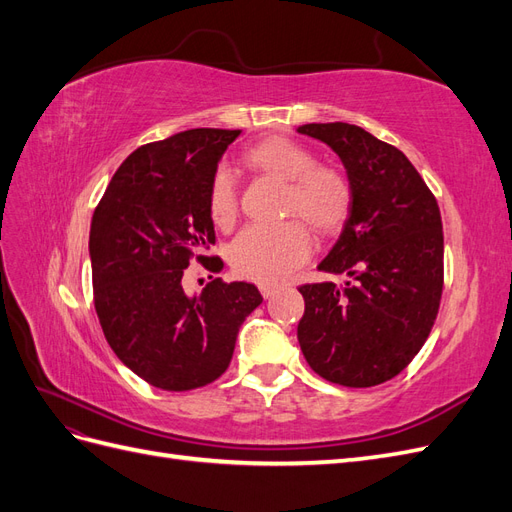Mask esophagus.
<instances>
[{
    "label": "esophagus",
    "instance_id": "1",
    "mask_svg": "<svg viewBox=\"0 0 512 512\" xmlns=\"http://www.w3.org/2000/svg\"><path fill=\"white\" fill-rule=\"evenodd\" d=\"M275 292H277V288H275V286H267V284H262V286H260V294H262V297H265V299H271Z\"/></svg>",
    "mask_w": 512,
    "mask_h": 512
}]
</instances>
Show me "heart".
<instances>
[{"label": "heart", "instance_id": "b5f03b06", "mask_svg": "<svg viewBox=\"0 0 512 512\" xmlns=\"http://www.w3.org/2000/svg\"><path fill=\"white\" fill-rule=\"evenodd\" d=\"M245 160L262 173L288 181L284 213L301 215L320 232L335 230L352 205V183L342 168L316 162L305 145L286 136H271L245 151ZM211 220L230 228L239 215L237 177L226 164L213 170L207 192ZM314 250L312 235L301 220L252 224L230 245V265L245 280L280 284L297 271Z\"/></svg>", "mask_w": 512, "mask_h": 512}]
</instances>
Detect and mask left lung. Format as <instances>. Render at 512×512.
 Returning <instances> with one entry per match:
<instances>
[{"label":"left lung","instance_id":"1","mask_svg":"<svg viewBox=\"0 0 512 512\" xmlns=\"http://www.w3.org/2000/svg\"><path fill=\"white\" fill-rule=\"evenodd\" d=\"M301 134L342 158L352 205L320 271L346 284H303L299 344L316 374L367 389L401 374L436 322L444 286L440 207L397 147L350 123H307Z\"/></svg>","mask_w":512,"mask_h":512}]
</instances>
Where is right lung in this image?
<instances>
[{
  "label": "right lung",
  "mask_w": 512,
  "mask_h": 512,
  "mask_svg": "<svg viewBox=\"0 0 512 512\" xmlns=\"http://www.w3.org/2000/svg\"><path fill=\"white\" fill-rule=\"evenodd\" d=\"M241 130L196 128L138 147L100 198L89 232L94 305L108 346L164 391H192L230 365L241 322L262 303L247 282L183 290L196 260L220 273L207 192Z\"/></svg>",
  "instance_id": "1"
}]
</instances>
